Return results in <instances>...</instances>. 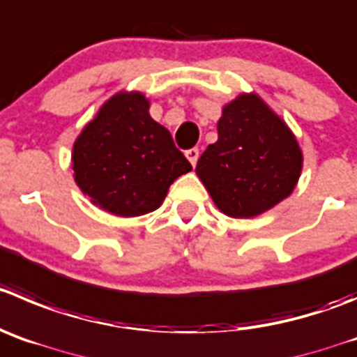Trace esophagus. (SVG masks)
Masks as SVG:
<instances>
[{
    "label": "esophagus",
    "instance_id": "34e87169",
    "mask_svg": "<svg viewBox=\"0 0 357 357\" xmlns=\"http://www.w3.org/2000/svg\"><path fill=\"white\" fill-rule=\"evenodd\" d=\"M185 155H186V158L190 160V163H192V165H194V167H195V163H197V160H199V149L197 148H192V149H188V151H186Z\"/></svg>",
    "mask_w": 357,
    "mask_h": 357
}]
</instances>
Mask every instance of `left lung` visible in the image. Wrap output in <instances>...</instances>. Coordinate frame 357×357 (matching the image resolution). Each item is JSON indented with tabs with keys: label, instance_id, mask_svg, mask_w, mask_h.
Masks as SVG:
<instances>
[{
	"label": "left lung",
	"instance_id": "8db88e82",
	"mask_svg": "<svg viewBox=\"0 0 357 357\" xmlns=\"http://www.w3.org/2000/svg\"><path fill=\"white\" fill-rule=\"evenodd\" d=\"M218 141L197 162L199 179L216 208L232 218H254L292 194L303 153L287 123L255 93L224 105Z\"/></svg>",
	"mask_w": 357,
	"mask_h": 357
}]
</instances>
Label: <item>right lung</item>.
<instances>
[{"instance_id":"1","label":"right lung","mask_w":357,"mask_h":357,"mask_svg":"<svg viewBox=\"0 0 357 357\" xmlns=\"http://www.w3.org/2000/svg\"><path fill=\"white\" fill-rule=\"evenodd\" d=\"M72 167L93 204L125 218L155 211L169 186L192 171L139 91H119L103 103L73 142Z\"/></svg>"}]
</instances>
